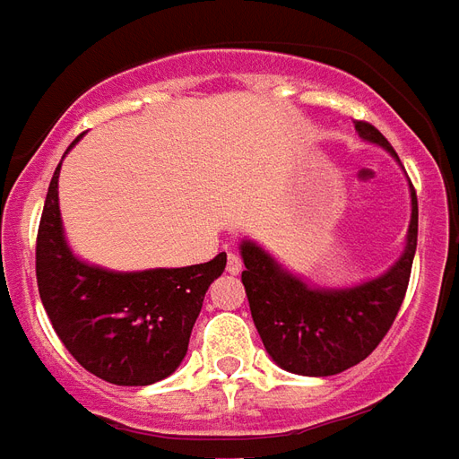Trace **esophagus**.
Masks as SVG:
<instances>
[{
    "instance_id": "obj_1",
    "label": "esophagus",
    "mask_w": 459,
    "mask_h": 459,
    "mask_svg": "<svg viewBox=\"0 0 459 459\" xmlns=\"http://www.w3.org/2000/svg\"><path fill=\"white\" fill-rule=\"evenodd\" d=\"M239 271H242V259L237 254H227V273L237 276Z\"/></svg>"
}]
</instances>
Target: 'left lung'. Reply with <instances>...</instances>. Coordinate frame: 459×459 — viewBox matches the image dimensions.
Instances as JSON below:
<instances>
[{
  "label": "left lung",
  "instance_id": "obj_1",
  "mask_svg": "<svg viewBox=\"0 0 459 459\" xmlns=\"http://www.w3.org/2000/svg\"><path fill=\"white\" fill-rule=\"evenodd\" d=\"M364 142L377 143L399 160L379 129L354 122ZM411 188V222L406 247L377 279L350 289H320L296 276L271 256L262 244H239L242 283L254 325L266 352L281 369L300 377H333L367 359L389 333L406 296L418 242V200Z\"/></svg>",
  "mask_w": 459,
  "mask_h": 459
}]
</instances>
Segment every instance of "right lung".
<instances>
[{
  "label": "right lung",
  "instance_id": "right-lung-1",
  "mask_svg": "<svg viewBox=\"0 0 459 459\" xmlns=\"http://www.w3.org/2000/svg\"><path fill=\"white\" fill-rule=\"evenodd\" d=\"M73 149V143H70ZM68 149V152H70ZM53 173L36 239V279L53 330L90 374L117 386H149L178 369L210 283L227 254L180 269L109 271L70 249Z\"/></svg>",
  "mask_w": 459,
  "mask_h": 459
}]
</instances>
